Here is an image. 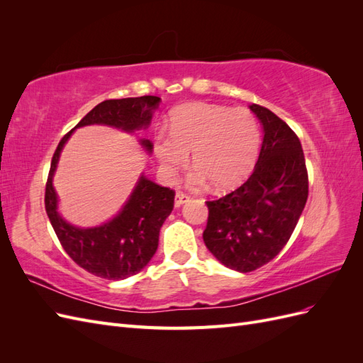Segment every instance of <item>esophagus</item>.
<instances>
[{
    "instance_id": "esophagus-1",
    "label": "esophagus",
    "mask_w": 363,
    "mask_h": 363,
    "mask_svg": "<svg viewBox=\"0 0 363 363\" xmlns=\"http://www.w3.org/2000/svg\"><path fill=\"white\" fill-rule=\"evenodd\" d=\"M188 201H189V195H186L183 192L175 194V207H180L184 203H188Z\"/></svg>"
}]
</instances>
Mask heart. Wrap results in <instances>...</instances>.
<instances>
[{
  "mask_svg": "<svg viewBox=\"0 0 363 363\" xmlns=\"http://www.w3.org/2000/svg\"><path fill=\"white\" fill-rule=\"evenodd\" d=\"M169 133L155 136V156L167 179L184 167L192 151L195 168L188 184L232 189L251 174L260 150V130L245 108L192 103L171 115Z\"/></svg>",
  "mask_w": 363,
  "mask_h": 363,
  "instance_id": "b5f03b06",
  "label": "heart"
}]
</instances>
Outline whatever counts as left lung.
I'll list each match as a JSON object with an SVG mask.
<instances>
[{"mask_svg":"<svg viewBox=\"0 0 363 363\" xmlns=\"http://www.w3.org/2000/svg\"><path fill=\"white\" fill-rule=\"evenodd\" d=\"M263 142L250 179L208 207L204 244L230 269L250 272L286 245L309 195L300 139L269 108L251 104Z\"/></svg>","mask_w":363,"mask_h":363,"instance_id":"8db88e82","label":"left lung"}]
</instances>
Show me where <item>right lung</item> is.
Here are the masks:
<instances>
[{
	"label": "right lung",
	"mask_w": 363,
	"mask_h": 363,
	"mask_svg": "<svg viewBox=\"0 0 363 363\" xmlns=\"http://www.w3.org/2000/svg\"><path fill=\"white\" fill-rule=\"evenodd\" d=\"M159 104L160 98L152 95L106 100L62 138L52 156L45 188L47 215L68 256L96 277L124 280L148 265L159 245L160 227L172 212L175 194L151 182L142 172L128 200L112 219L96 227L72 225L60 215L59 196L52 186L60 152L79 127L108 125L127 133L148 128ZM139 145L148 155L152 150L148 139H139Z\"/></svg>",
	"instance_id": "1"
}]
</instances>
